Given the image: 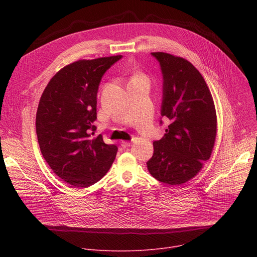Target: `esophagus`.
I'll return each instance as SVG.
<instances>
[{"mask_svg": "<svg viewBox=\"0 0 257 257\" xmlns=\"http://www.w3.org/2000/svg\"><path fill=\"white\" fill-rule=\"evenodd\" d=\"M121 145H122V148H123V149H126V148H128V146H130V145H131V142L123 140V141L121 142Z\"/></svg>", "mask_w": 257, "mask_h": 257, "instance_id": "obj_1", "label": "esophagus"}]
</instances>
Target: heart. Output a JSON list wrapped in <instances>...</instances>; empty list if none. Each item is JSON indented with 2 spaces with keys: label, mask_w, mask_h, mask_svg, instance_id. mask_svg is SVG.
Wrapping results in <instances>:
<instances>
[{
  "label": "heart",
  "mask_w": 257,
  "mask_h": 257,
  "mask_svg": "<svg viewBox=\"0 0 257 257\" xmlns=\"http://www.w3.org/2000/svg\"><path fill=\"white\" fill-rule=\"evenodd\" d=\"M131 80H138V81H144L148 82V77H146L143 73H135V74L132 76Z\"/></svg>",
  "instance_id": "1"
}]
</instances>
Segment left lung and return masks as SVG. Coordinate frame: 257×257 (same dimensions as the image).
<instances>
[{
    "mask_svg": "<svg viewBox=\"0 0 257 257\" xmlns=\"http://www.w3.org/2000/svg\"><path fill=\"white\" fill-rule=\"evenodd\" d=\"M163 77L162 117L170 124L154 142V156L146 163L160 182L179 186L194 178L208 161L216 136V113L210 90L200 72L186 59L152 53Z\"/></svg>",
    "mask_w": 257,
    "mask_h": 257,
    "instance_id": "obj_1",
    "label": "left lung"
}]
</instances>
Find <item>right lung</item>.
I'll list each match as a JSON object with an SVG mask.
<instances>
[{
  "label": "right lung",
  "mask_w": 257,
  "mask_h": 257,
  "mask_svg": "<svg viewBox=\"0 0 257 257\" xmlns=\"http://www.w3.org/2000/svg\"><path fill=\"white\" fill-rule=\"evenodd\" d=\"M121 55L79 60L58 71L45 88L35 118L42 155L53 172L72 187L99 181L115 161L118 148L95 130L96 94L104 72ZM93 134V132H92Z\"/></svg>",
  "instance_id": "right-lung-1"
}]
</instances>
